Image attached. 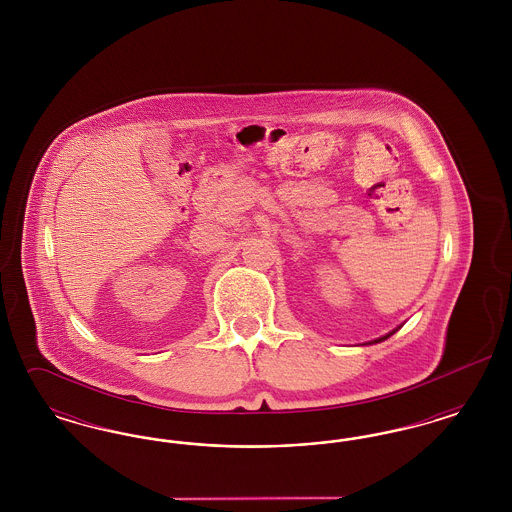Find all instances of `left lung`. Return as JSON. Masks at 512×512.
<instances>
[{
    "instance_id": "left-lung-1",
    "label": "left lung",
    "mask_w": 512,
    "mask_h": 512,
    "mask_svg": "<svg viewBox=\"0 0 512 512\" xmlns=\"http://www.w3.org/2000/svg\"><path fill=\"white\" fill-rule=\"evenodd\" d=\"M393 332H395V330H393ZM393 332H391V334H393ZM391 334H388V336H384V338H380V340H376V341H384V340H386V338H390Z\"/></svg>"
}]
</instances>
